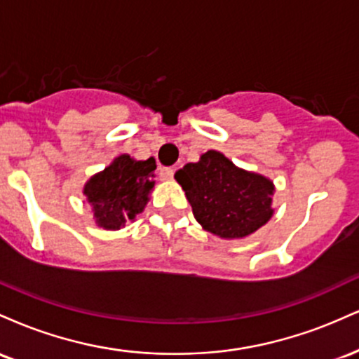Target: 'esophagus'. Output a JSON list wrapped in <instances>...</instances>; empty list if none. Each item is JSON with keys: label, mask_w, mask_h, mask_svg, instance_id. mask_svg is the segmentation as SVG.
<instances>
[{"label": "esophagus", "mask_w": 359, "mask_h": 359, "mask_svg": "<svg viewBox=\"0 0 359 359\" xmlns=\"http://www.w3.org/2000/svg\"><path fill=\"white\" fill-rule=\"evenodd\" d=\"M158 175H160V179H162V180H172V177H174V168H172V167H162V168H160Z\"/></svg>", "instance_id": "obj_1"}]
</instances>
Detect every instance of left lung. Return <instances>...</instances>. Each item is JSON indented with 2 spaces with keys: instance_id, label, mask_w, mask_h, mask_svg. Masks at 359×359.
Instances as JSON below:
<instances>
[{
  "instance_id": "obj_1",
  "label": "left lung",
  "mask_w": 359,
  "mask_h": 359,
  "mask_svg": "<svg viewBox=\"0 0 359 359\" xmlns=\"http://www.w3.org/2000/svg\"><path fill=\"white\" fill-rule=\"evenodd\" d=\"M196 221L222 240H243L273 216L275 185L269 177L236 167L221 151L208 150L199 162L175 172Z\"/></svg>"
}]
</instances>
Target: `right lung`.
Wrapping results in <instances>:
<instances>
[{"instance_id": "obj_1", "label": "right lung", "mask_w": 359, "mask_h": 359, "mask_svg": "<svg viewBox=\"0 0 359 359\" xmlns=\"http://www.w3.org/2000/svg\"><path fill=\"white\" fill-rule=\"evenodd\" d=\"M155 168L154 156L135 160L123 154L104 170L90 177L84 184L82 194L100 228L116 231L126 221H135V217L143 212L155 187Z\"/></svg>"}]
</instances>
